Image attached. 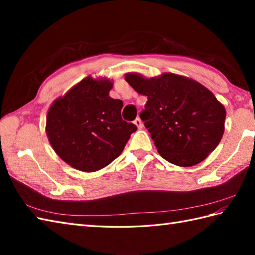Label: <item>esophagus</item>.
<instances>
[{"instance_id":"34e87169","label":"esophagus","mask_w":255,"mask_h":255,"mask_svg":"<svg viewBox=\"0 0 255 255\" xmlns=\"http://www.w3.org/2000/svg\"><path fill=\"white\" fill-rule=\"evenodd\" d=\"M133 124L136 125V126H137L139 129H141V128H142V123H141V119H140L139 117H137L136 119H134V121H133Z\"/></svg>"}]
</instances>
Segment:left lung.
<instances>
[{
    "instance_id": "obj_1",
    "label": "left lung",
    "mask_w": 255,
    "mask_h": 255,
    "mask_svg": "<svg viewBox=\"0 0 255 255\" xmlns=\"http://www.w3.org/2000/svg\"><path fill=\"white\" fill-rule=\"evenodd\" d=\"M125 80L137 93L147 96L140 118L167 162L193 166L219 144L226 110L204 85L173 73L151 79L127 73Z\"/></svg>"
}]
</instances>
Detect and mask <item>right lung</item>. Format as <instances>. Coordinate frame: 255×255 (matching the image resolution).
Segmentation results:
<instances>
[{"label":"right lung","mask_w":255,"mask_h":255,"mask_svg":"<svg viewBox=\"0 0 255 255\" xmlns=\"http://www.w3.org/2000/svg\"><path fill=\"white\" fill-rule=\"evenodd\" d=\"M108 79H83L52 103L46 132L51 147L72 167L95 172L121 155L137 126L123 121V102L110 96Z\"/></svg>","instance_id":"add662e5"}]
</instances>
